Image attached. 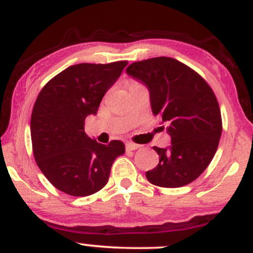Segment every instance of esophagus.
<instances>
[{
	"instance_id": "obj_1",
	"label": "esophagus",
	"mask_w": 253,
	"mask_h": 253,
	"mask_svg": "<svg viewBox=\"0 0 253 253\" xmlns=\"http://www.w3.org/2000/svg\"><path fill=\"white\" fill-rule=\"evenodd\" d=\"M140 145L138 144H134V143H127L126 144V150L127 151H134V150H138L140 149Z\"/></svg>"
}]
</instances>
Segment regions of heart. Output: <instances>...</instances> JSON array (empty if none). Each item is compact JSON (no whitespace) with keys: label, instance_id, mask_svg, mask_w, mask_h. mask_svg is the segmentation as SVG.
Instances as JSON below:
<instances>
[{"label":"heart","instance_id":"obj_1","mask_svg":"<svg viewBox=\"0 0 253 253\" xmlns=\"http://www.w3.org/2000/svg\"><path fill=\"white\" fill-rule=\"evenodd\" d=\"M134 84H136V83H135V82H132V83H130V85H134ZM130 85H129V86H130Z\"/></svg>","mask_w":253,"mask_h":253}]
</instances>
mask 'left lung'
Returning a JSON list of instances; mask_svg holds the SVG:
<instances>
[{"label": "left lung", "mask_w": 253, "mask_h": 253, "mask_svg": "<svg viewBox=\"0 0 253 253\" xmlns=\"http://www.w3.org/2000/svg\"><path fill=\"white\" fill-rule=\"evenodd\" d=\"M126 72L146 85L153 115L169 125L171 145L153 147L159 163L147 171L146 178L163 188L195 181L213 159L222 132L213 90L193 69L169 57L135 62Z\"/></svg>", "instance_id": "left-lung-1"}]
</instances>
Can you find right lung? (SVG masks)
Listing matches in <instances>:
<instances>
[{"label":"right lung","instance_id":"right-lung-1","mask_svg":"<svg viewBox=\"0 0 253 253\" xmlns=\"http://www.w3.org/2000/svg\"><path fill=\"white\" fill-rule=\"evenodd\" d=\"M127 63L71 65L38 95L31 118L34 158L46 178L68 195L88 196L102 189L115 158L125 153L123 141L103 145L89 138L84 121L96 115Z\"/></svg>","mask_w":253,"mask_h":253}]
</instances>
